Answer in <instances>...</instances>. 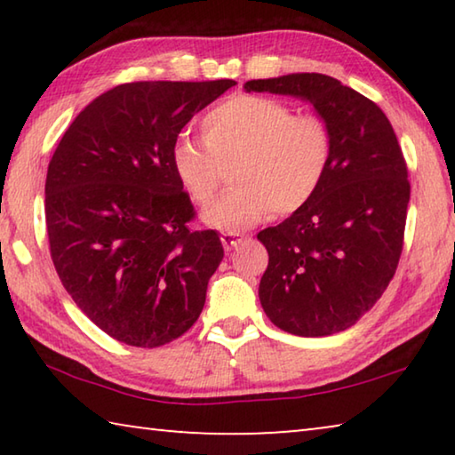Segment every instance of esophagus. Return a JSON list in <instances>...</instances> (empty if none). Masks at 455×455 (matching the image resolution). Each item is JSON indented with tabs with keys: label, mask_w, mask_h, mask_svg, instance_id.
<instances>
[{
	"label": "esophagus",
	"mask_w": 455,
	"mask_h": 455,
	"mask_svg": "<svg viewBox=\"0 0 455 455\" xmlns=\"http://www.w3.org/2000/svg\"><path fill=\"white\" fill-rule=\"evenodd\" d=\"M243 235H238V233H233V230H228V233H222L220 235V241H222V246H225L227 251H230V249H235V246L238 244V243H243Z\"/></svg>",
	"instance_id": "1"
}]
</instances>
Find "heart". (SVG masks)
<instances>
[{"instance_id":"heart-1","label":"heart","mask_w":455,"mask_h":455,"mask_svg":"<svg viewBox=\"0 0 455 455\" xmlns=\"http://www.w3.org/2000/svg\"><path fill=\"white\" fill-rule=\"evenodd\" d=\"M200 128L203 140H176L172 168L190 198L206 206L225 180V168L233 166L235 188L204 212L212 227L246 228L271 212L301 211L325 180L333 134L315 114L244 94L212 108Z\"/></svg>"}]
</instances>
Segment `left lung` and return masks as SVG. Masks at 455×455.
<instances>
[{
    "mask_svg": "<svg viewBox=\"0 0 455 455\" xmlns=\"http://www.w3.org/2000/svg\"><path fill=\"white\" fill-rule=\"evenodd\" d=\"M246 92L307 100L333 134L325 180L309 204L260 230L268 252L260 305L299 337L349 329L394 279L410 203L407 164L381 108L325 74L251 80Z\"/></svg>",
    "mask_w": 455,
    "mask_h": 455,
    "instance_id": "8db88e82",
    "label": "left lung"
}]
</instances>
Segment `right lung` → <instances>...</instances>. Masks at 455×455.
Segmentation results:
<instances>
[{
	"mask_svg": "<svg viewBox=\"0 0 455 455\" xmlns=\"http://www.w3.org/2000/svg\"><path fill=\"white\" fill-rule=\"evenodd\" d=\"M235 80L130 82L61 136L45 176L50 255L64 289L106 335L160 347L195 325L225 251L172 168L180 130Z\"/></svg>",
	"mask_w": 455,
	"mask_h": 455,
	"instance_id": "1",
	"label": "right lung"
}]
</instances>
